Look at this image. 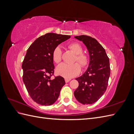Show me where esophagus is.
<instances>
[{"label": "esophagus", "instance_id": "obj_1", "mask_svg": "<svg viewBox=\"0 0 134 134\" xmlns=\"http://www.w3.org/2000/svg\"><path fill=\"white\" fill-rule=\"evenodd\" d=\"M70 80V79H65V82L66 83H68L69 82V81Z\"/></svg>", "mask_w": 134, "mask_h": 134}]
</instances>
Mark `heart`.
<instances>
[{
	"label": "heart",
	"mask_w": 134,
	"mask_h": 134,
	"mask_svg": "<svg viewBox=\"0 0 134 134\" xmlns=\"http://www.w3.org/2000/svg\"><path fill=\"white\" fill-rule=\"evenodd\" d=\"M68 47L75 54L73 62H76L77 63L72 64H61L56 68V72L58 75L64 78H71L80 73V67L79 64L83 69L88 66L90 64V58L87 54L83 52V47L78 42H72L69 43ZM52 58L56 64H59L61 62L62 58V51L60 46H58L54 48L52 51Z\"/></svg>",
	"instance_id": "b5f03b06"
}]
</instances>
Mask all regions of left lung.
Instances as JSON below:
<instances>
[{
  "instance_id": "8db88e82",
  "label": "left lung",
  "mask_w": 134,
  "mask_h": 134,
  "mask_svg": "<svg viewBox=\"0 0 134 134\" xmlns=\"http://www.w3.org/2000/svg\"><path fill=\"white\" fill-rule=\"evenodd\" d=\"M86 46L90 62L84 73L75 79L79 86L74 91L76 99L83 104L97 102L106 91L110 75L109 58L102 46L94 38L86 35L75 36Z\"/></svg>"
}]
</instances>
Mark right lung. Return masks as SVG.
Returning a JSON list of instances; mask_svg holds the SVG:
<instances>
[{"label": "right lung", "instance_id": "add662e5", "mask_svg": "<svg viewBox=\"0 0 134 134\" xmlns=\"http://www.w3.org/2000/svg\"><path fill=\"white\" fill-rule=\"evenodd\" d=\"M70 36L48 33L36 39L28 48L22 63L23 80L28 94L42 106L54 103L65 84L64 78L54 75L52 51Z\"/></svg>", "mask_w": 134, "mask_h": 134}]
</instances>
